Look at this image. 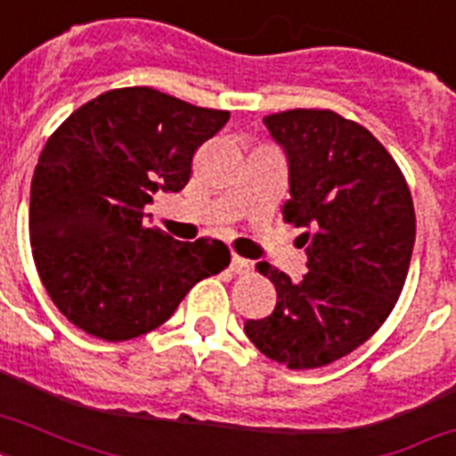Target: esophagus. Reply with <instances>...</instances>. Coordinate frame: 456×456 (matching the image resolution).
Masks as SVG:
<instances>
[{"instance_id":"1","label":"esophagus","mask_w":456,"mask_h":456,"mask_svg":"<svg viewBox=\"0 0 456 456\" xmlns=\"http://www.w3.org/2000/svg\"><path fill=\"white\" fill-rule=\"evenodd\" d=\"M229 270L234 272V274H248L250 263H248V260H243V257L234 256V257H232V267H229Z\"/></svg>"}]
</instances>
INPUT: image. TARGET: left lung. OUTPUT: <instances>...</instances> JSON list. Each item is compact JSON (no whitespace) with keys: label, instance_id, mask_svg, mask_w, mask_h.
I'll return each mask as SVG.
<instances>
[{"label":"left lung","instance_id":"left-lung-1","mask_svg":"<svg viewBox=\"0 0 456 456\" xmlns=\"http://www.w3.org/2000/svg\"><path fill=\"white\" fill-rule=\"evenodd\" d=\"M265 125L289 156L291 199L281 215L305 227L310 272L291 281L257 263L277 307L243 331L270 360L317 369L360 347L395 307L417 236L414 203L403 170L360 123L293 109L265 116Z\"/></svg>","mask_w":456,"mask_h":456}]
</instances>
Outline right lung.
I'll return each instance as SVG.
<instances>
[{
	"label": "right lung",
	"instance_id": "right-lung-1",
	"mask_svg": "<svg viewBox=\"0 0 456 456\" xmlns=\"http://www.w3.org/2000/svg\"><path fill=\"white\" fill-rule=\"evenodd\" d=\"M229 120L153 87L103 92L56 127L32 175L30 246L49 298L77 329L130 340L229 267L217 239L146 227L153 193L182 191L193 153Z\"/></svg>",
	"mask_w": 456,
	"mask_h": 456
}]
</instances>
